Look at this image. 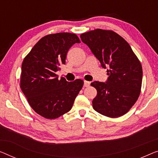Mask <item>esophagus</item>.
Masks as SVG:
<instances>
[{
    "instance_id": "esophagus-1",
    "label": "esophagus",
    "mask_w": 158,
    "mask_h": 158,
    "mask_svg": "<svg viewBox=\"0 0 158 158\" xmlns=\"http://www.w3.org/2000/svg\"><path fill=\"white\" fill-rule=\"evenodd\" d=\"M89 85H90V82L87 81H84V86L87 87V86H89Z\"/></svg>"
}]
</instances>
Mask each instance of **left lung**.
Wrapping results in <instances>:
<instances>
[{
    "instance_id": "obj_1",
    "label": "left lung",
    "mask_w": 158,
    "mask_h": 158,
    "mask_svg": "<svg viewBox=\"0 0 158 158\" xmlns=\"http://www.w3.org/2000/svg\"><path fill=\"white\" fill-rule=\"evenodd\" d=\"M80 37L102 67H109L106 81L91 84L97 90L94 109L110 118L123 116L139 97L143 78L140 61L128 42L111 30L96 29Z\"/></svg>"
}]
</instances>
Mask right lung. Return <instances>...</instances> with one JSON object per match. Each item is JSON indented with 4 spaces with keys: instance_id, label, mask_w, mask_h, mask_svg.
<instances>
[{
    "instance_id": "add662e5",
    "label": "right lung",
    "mask_w": 158,
    "mask_h": 158,
    "mask_svg": "<svg viewBox=\"0 0 158 158\" xmlns=\"http://www.w3.org/2000/svg\"><path fill=\"white\" fill-rule=\"evenodd\" d=\"M75 43H80L75 34L46 35L23 62L20 88L32 109L46 118L55 119L69 112L83 86L81 79L69 82L63 77L59 79L56 74Z\"/></svg>"
}]
</instances>
